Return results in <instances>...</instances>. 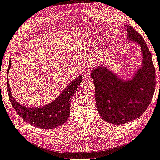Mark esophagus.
I'll list each match as a JSON object with an SVG mask.
<instances>
[{
  "label": "esophagus",
  "mask_w": 160,
  "mask_h": 160,
  "mask_svg": "<svg viewBox=\"0 0 160 160\" xmlns=\"http://www.w3.org/2000/svg\"><path fill=\"white\" fill-rule=\"evenodd\" d=\"M83 79L85 80H88L90 79V72L89 70H87L86 72H84L83 74Z\"/></svg>",
  "instance_id": "1"
}]
</instances>
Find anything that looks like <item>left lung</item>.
Returning <instances> with one entry per match:
<instances>
[{"label":"left lung","mask_w":160,"mask_h":160,"mask_svg":"<svg viewBox=\"0 0 160 160\" xmlns=\"http://www.w3.org/2000/svg\"><path fill=\"white\" fill-rule=\"evenodd\" d=\"M126 27L128 38L141 47L142 68L128 81L120 79L101 66L91 72L99 115L105 121L115 125L123 124L141 116L151 102L156 86L155 70L147 45L134 28L130 25Z\"/></svg>","instance_id":"obj_1"}]
</instances>
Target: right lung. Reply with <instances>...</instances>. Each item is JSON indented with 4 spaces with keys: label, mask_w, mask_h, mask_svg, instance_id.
Returning a JSON list of instances; mask_svg holds the SVG:
<instances>
[{
    "label": "right lung",
    "mask_w": 160,
    "mask_h": 160,
    "mask_svg": "<svg viewBox=\"0 0 160 160\" xmlns=\"http://www.w3.org/2000/svg\"><path fill=\"white\" fill-rule=\"evenodd\" d=\"M10 66L11 61H9L8 71ZM82 80V76H79L72 81L54 102L38 108H28L16 102L12 96L8 77L7 89L13 108L25 122L42 129H53L63 124L69 118L72 97Z\"/></svg>",
    "instance_id": "right-lung-1"
}]
</instances>
